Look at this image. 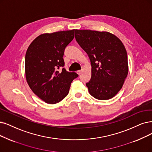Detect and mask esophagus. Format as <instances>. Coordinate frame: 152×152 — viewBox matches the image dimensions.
<instances>
[{
  "label": "esophagus",
  "instance_id": "obj_1",
  "mask_svg": "<svg viewBox=\"0 0 152 152\" xmlns=\"http://www.w3.org/2000/svg\"><path fill=\"white\" fill-rule=\"evenodd\" d=\"M82 72V70H78V71L77 72V74H78V75H80Z\"/></svg>",
  "mask_w": 152,
  "mask_h": 152
}]
</instances>
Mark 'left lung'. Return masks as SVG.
I'll return each mask as SVG.
<instances>
[{
  "mask_svg": "<svg viewBox=\"0 0 152 152\" xmlns=\"http://www.w3.org/2000/svg\"><path fill=\"white\" fill-rule=\"evenodd\" d=\"M75 39L90 60L92 76L86 83L90 94L104 100L122 88L129 72L125 48L116 36L107 32L75 30Z\"/></svg>",
  "mask_w": 152,
  "mask_h": 152,
  "instance_id": "obj_1",
  "label": "left lung"
}]
</instances>
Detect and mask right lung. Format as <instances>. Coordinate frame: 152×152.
<instances>
[{"instance_id": "add662e5", "label": "right lung", "mask_w": 152, "mask_h": 152, "mask_svg": "<svg viewBox=\"0 0 152 152\" xmlns=\"http://www.w3.org/2000/svg\"><path fill=\"white\" fill-rule=\"evenodd\" d=\"M75 30L42 34L28 46L26 54V76L30 88L47 104H55L68 95L75 72L66 71L64 54L74 38ZM62 68V71H58Z\"/></svg>"}]
</instances>
